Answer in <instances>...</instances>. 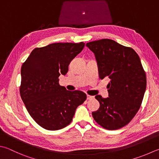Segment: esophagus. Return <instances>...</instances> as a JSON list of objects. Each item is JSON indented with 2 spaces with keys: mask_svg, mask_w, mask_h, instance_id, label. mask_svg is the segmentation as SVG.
I'll list each match as a JSON object with an SVG mask.
<instances>
[{
  "mask_svg": "<svg viewBox=\"0 0 159 159\" xmlns=\"http://www.w3.org/2000/svg\"><path fill=\"white\" fill-rule=\"evenodd\" d=\"M93 99H94V96H91V95H87V100H93Z\"/></svg>",
  "mask_w": 159,
  "mask_h": 159,
  "instance_id": "1",
  "label": "esophagus"
}]
</instances>
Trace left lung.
<instances>
[{"instance_id":"obj_1","label":"left lung","mask_w":159,"mask_h":159,"mask_svg":"<svg viewBox=\"0 0 159 159\" xmlns=\"http://www.w3.org/2000/svg\"><path fill=\"white\" fill-rule=\"evenodd\" d=\"M95 54L100 79L109 78V98H95L100 108L92 116L98 124L109 130L123 127L139 110L147 79L139 56L129 47L103 39L86 45Z\"/></svg>"}]
</instances>
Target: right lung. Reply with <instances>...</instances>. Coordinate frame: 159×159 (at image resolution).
<instances>
[{"label": "right lung", "mask_w": 159, "mask_h": 159, "mask_svg": "<svg viewBox=\"0 0 159 159\" xmlns=\"http://www.w3.org/2000/svg\"><path fill=\"white\" fill-rule=\"evenodd\" d=\"M84 45L55 43L36 48L22 65L20 97L29 114L47 130L66 127L86 100L84 92L67 91L59 84V75L67 73L68 65Z\"/></svg>", "instance_id": "right-lung-1"}]
</instances>
